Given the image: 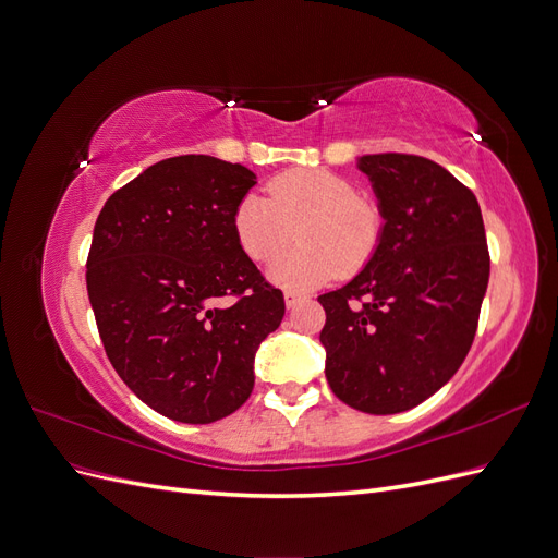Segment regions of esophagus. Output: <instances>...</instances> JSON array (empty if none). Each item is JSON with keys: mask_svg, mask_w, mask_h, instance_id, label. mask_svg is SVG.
Instances as JSON below:
<instances>
[{"mask_svg": "<svg viewBox=\"0 0 558 558\" xmlns=\"http://www.w3.org/2000/svg\"><path fill=\"white\" fill-rule=\"evenodd\" d=\"M302 300H305V295L298 293V291H283V302H286V307H289V310H293L298 302H302Z\"/></svg>", "mask_w": 558, "mask_h": 558, "instance_id": "obj_1", "label": "esophagus"}]
</instances>
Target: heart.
Returning a JSON list of instances; mask_svg holds the SVG:
<instances>
[{"instance_id": "heart-1", "label": "heart", "mask_w": 558, "mask_h": 558, "mask_svg": "<svg viewBox=\"0 0 558 558\" xmlns=\"http://www.w3.org/2000/svg\"><path fill=\"white\" fill-rule=\"evenodd\" d=\"M265 191L267 197L246 193L238 199L232 234L246 258L269 263L296 228L301 244L267 269L272 283L310 291L373 260L384 216L375 202L359 197L349 179L328 170H291L275 177Z\"/></svg>"}]
</instances>
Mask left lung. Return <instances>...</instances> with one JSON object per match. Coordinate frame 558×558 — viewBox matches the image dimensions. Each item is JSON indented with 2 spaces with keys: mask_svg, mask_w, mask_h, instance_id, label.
Returning <instances> with one entry per match:
<instances>
[{
  "mask_svg": "<svg viewBox=\"0 0 558 558\" xmlns=\"http://www.w3.org/2000/svg\"><path fill=\"white\" fill-rule=\"evenodd\" d=\"M384 216L379 248L342 289L318 295L326 379L349 408L398 414L456 375L488 286L480 202L421 156H361Z\"/></svg>",
  "mask_w": 558,
  "mask_h": 558,
  "instance_id": "1",
  "label": "left lung"
}]
</instances>
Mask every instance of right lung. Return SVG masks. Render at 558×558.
Here are the masks:
<instances>
[{
  "label": "right lung",
  "instance_id": "right-lung-1",
  "mask_svg": "<svg viewBox=\"0 0 558 558\" xmlns=\"http://www.w3.org/2000/svg\"><path fill=\"white\" fill-rule=\"evenodd\" d=\"M253 185L238 162L167 158L116 191L93 230L86 283L107 356L134 396L181 424L242 408L286 312L232 234Z\"/></svg>",
  "mask_w": 558,
  "mask_h": 558
}]
</instances>
